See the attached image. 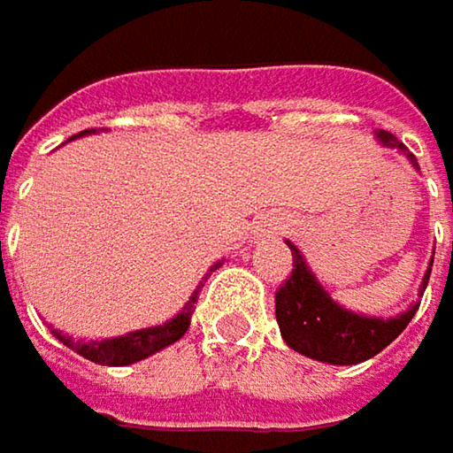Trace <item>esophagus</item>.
Wrapping results in <instances>:
<instances>
[{
    "label": "esophagus",
    "mask_w": 453,
    "mask_h": 453,
    "mask_svg": "<svg viewBox=\"0 0 453 453\" xmlns=\"http://www.w3.org/2000/svg\"><path fill=\"white\" fill-rule=\"evenodd\" d=\"M280 229H283V226H280V221H268V224H263L257 232H260V234H278Z\"/></svg>",
    "instance_id": "esophagus-1"
}]
</instances>
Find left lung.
Wrapping results in <instances>:
<instances>
[{"label": "left lung", "instance_id": "obj_1", "mask_svg": "<svg viewBox=\"0 0 453 453\" xmlns=\"http://www.w3.org/2000/svg\"><path fill=\"white\" fill-rule=\"evenodd\" d=\"M373 136L381 146L397 149L415 170H420L418 159L392 134L376 131ZM288 250L294 255V271L275 294V319H278L280 338L286 340V345L307 358L333 364V366L364 364L397 338L420 307V302H412L404 311L387 319L340 307L325 291L319 278L311 273L304 252L294 242H288ZM431 265H434V257L428 263V271L423 273L418 294H423L428 286Z\"/></svg>", "mask_w": 453, "mask_h": 453}]
</instances>
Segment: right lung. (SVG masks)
Wrapping results in <instances>:
<instances>
[{
	"label": "right lung",
	"mask_w": 453,
	"mask_h": 453,
	"mask_svg": "<svg viewBox=\"0 0 453 453\" xmlns=\"http://www.w3.org/2000/svg\"><path fill=\"white\" fill-rule=\"evenodd\" d=\"M89 134H97V128H89V131H81L77 136H89ZM74 136V139H77ZM224 260H216L209 268V278L216 268H221ZM206 278L198 283V288L193 291V296L185 302V307L180 309L178 314L162 325H154V327H142V330H134V333H126V335H118V338H105V340H74L72 335H64L61 330H50L53 338H58L66 348H72L74 353H80L81 358L92 361V364H100V366H128V364H136V361H144L149 356L159 353L162 348L178 342L188 327H190V317H193V304L198 299V291L201 286L206 283Z\"/></svg>",
	"instance_id": "1"
}]
</instances>
